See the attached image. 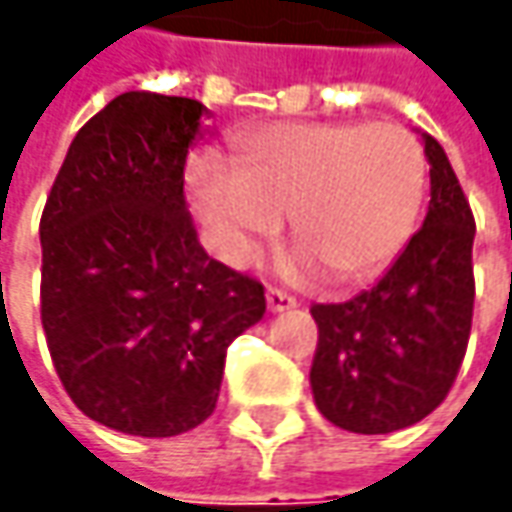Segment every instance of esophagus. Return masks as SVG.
<instances>
[{
    "label": "esophagus",
    "instance_id": "esophagus-1",
    "mask_svg": "<svg viewBox=\"0 0 512 512\" xmlns=\"http://www.w3.org/2000/svg\"><path fill=\"white\" fill-rule=\"evenodd\" d=\"M265 299L270 313H285V310H293V307H296V299H293V296H287L282 290H273V287L267 290Z\"/></svg>",
    "mask_w": 512,
    "mask_h": 512
}]
</instances>
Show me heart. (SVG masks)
Here are the masks:
<instances>
[{
	"label": "heart",
	"instance_id": "1",
	"mask_svg": "<svg viewBox=\"0 0 512 512\" xmlns=\"http://www.w3.org/2000/svg\"><path fill=\"white\" fill-rule=\"evenodd\" d=\"M187 187L227 262L247 265L290 216L302 247L287 262L290 273L319 265L336 282H359L390 265L413 236L427 162L399 125L287 122L247 136L239 173L199 156Z\"/></svg>",
	"mask_w": 512,
	"mask_h": 512
}]
</instances>
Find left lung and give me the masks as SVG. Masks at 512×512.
<instances>
[{
  "mask_svg": "<svg viewBox=\"0 0 512 512\" xmlns=\"http://www.w3.org/2000/svg\"><path fill=\"white\" fill-rule=\"evenodd\" d=\"M422 133V130H419ZM430 205L384 276L342 305H313L316 407L350 433H393L444 402L473 322L476 222L444 148L422 133Z\"/></svg>",
  "mask_w": 512,
  "mask_h": 512,
  "instance_id": "obj_1",
  "label": "left lung"
}]
</instances>
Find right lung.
Masks as SVG:
<instances>
[{
	"label": "right lung",
	"instance_id": "1",
	"mask_svg": "<svg viewBox=\"0 0 512 512\" xmlns=\"http://www.w3.org/2000/svg\"><path fill=\"white\" fill-rule=\"evenodd\" d=\"M210 110L128 90L70 142L42 213V327L73 404L165 439L213 413L225 353L265 316V287L210 259L185 162Z\"/></svg>",
	"mask_w": 512,
	"mask_h": 512
}]
</instances>
